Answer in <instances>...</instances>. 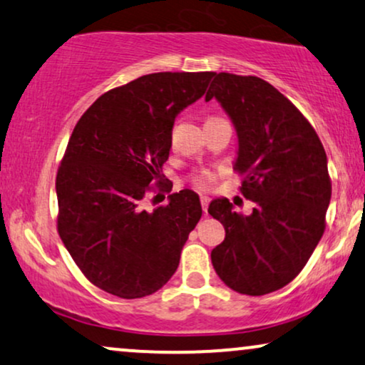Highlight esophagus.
<instances>
[{
	"label": "esophagus",
	"instance_id": "1",
	"mask_svg": "<svg viewBox=\"0 0 365 365\" xmlns=\"http://www.w3.org/2000/svg\"><path fill=\"white\" fill-rule=\"evenodd\" d=\"M209 202H210V198H209V197H204V195L200 197L202 210H204V214H205V215H207V209H209Z\"/></svg>",
	"mask_w": 365,
	"mask_h": 365
}]
</instances>
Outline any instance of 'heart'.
<instances>
[{
    "label": "heart",
    "instance_id": "b5f03b06",
    "mask_svg": "<svg viewBox=\"0 0 365 365\" xmlns=\"http://www.w3.org/2000/svg\"><path fill=\"white\" fill-rule=\"evenodd\" d=\"M190 182L192 185L197 188V190H209V188L214 185L215 182V175L212 172H207V170H204V172H198V173H193L190 177Z\"/></svg>",
    "mask_w": 365,
    "mask_h": 365
}]
</instances>
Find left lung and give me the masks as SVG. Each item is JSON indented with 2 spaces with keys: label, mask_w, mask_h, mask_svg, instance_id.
Returning <instances> with one entry per match:
<instances>
[{
  "label": "left lung",
  "mask_w": 365,
  "mask_h": 365,
  "mask_svg": "<svg viewBox=\"0 0 365 365\" xmlns=\"http://www.w3.org/2000/svg\"><path fill=\"white\" fill-rule=\"evenodd\" d=\"M212 98L236 126L239 190L256 204L242 215L227 198L210 202L209 214L225 229L212 264L230 289L261 297L297 278L324 236L331 197L327 155L297 106L259 77L217 73L205 101Z\"/></svg>",
  "instance_id": "8db88e82"
}]
</instances>
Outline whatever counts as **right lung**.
<instances>
[{
	"label": "right lung",
	"instance_id": "right-lung-1",
	"mask_svg": "<svg viewBox=\"0 0 365 365\" xmlns=\"http://www.w3.org/2000/svg\"><path fill=\"white\" fill-rule=\"evenodd\" d=\"M212 77H138L101 96L73 128L55 178L57 230L82 274L106 293L148 297L177 271L202 217L198 195L185 188L153 212L145 202L151 192L172 190L161 167L175 118L205 94Z\"/></svg>",
	"mask_w": 365,
	"mask_h": 365
}]
</instances>
